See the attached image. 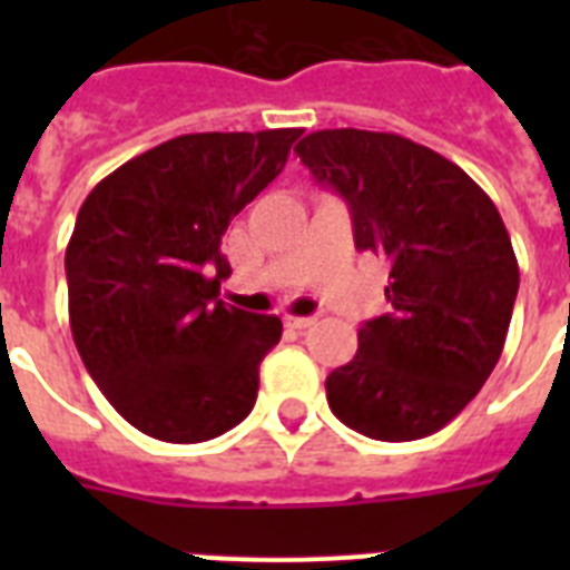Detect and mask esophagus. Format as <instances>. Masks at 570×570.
Masks as SVG:
<instances>
[{
    "label": "esophagus",
    "instance_id": "1",
    "mask_svg": "<svg viewBox=\"0 0 570 570\" xmlns=\"http://www.w3.org/2000/svg\"><path fill=\"white\" fill-rule=\"evenodd\" d=\"M316 325V316H286V328H295V331H304Z\"/></svg>",
    "mask_w": 570,
    "mask_h": 570
}]
</instances>
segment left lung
Here are the masks:
<instances>
[{
	"label": "left lung",
	"mask_w": 570,
	"mask_h": 570,
	"mask_svg": "<svg viewBox=\"0 0 570 570\" xmlns=\"http://www.w3.org/2000/svg\"><path fill=\"white\" fill-rule=\"evenodd\" d=\"M313 180L348 204L355 248L390 263V311L357 331V355L325 379L340 423L373 441L438 432L503 355L518 259L494 200L411 138L320 129L295 145Z\"/></svg>",
	"instance_id": "8db88e82"
}]
</instances>
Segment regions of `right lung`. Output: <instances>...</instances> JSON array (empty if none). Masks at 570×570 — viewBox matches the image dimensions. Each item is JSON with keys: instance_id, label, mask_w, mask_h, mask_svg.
Returning a JSON list of instances; mask_svg holds the SVG:
<instances>
[{"instance_id": "obj_1", "label": "right lung", "mask_w": 570, "mask_h": 570, "mask_svg": "<svg viewBox=\"0 0 570 570\" xmlns=\"http://www.w3.org/2000/svg\"><path fill=\"white\" fill-rule=\"evenodd\" d=\"M302 129L195 132L94 186L65 254L70 331L127 423L168 443L230 432L257 402L277 316L218 298L233 215L284 171Z\"/></svg>"}]
</instances>
